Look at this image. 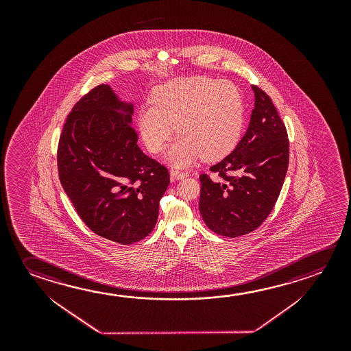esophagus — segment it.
Returning a JSON list of instances; mask_svg holds the SVG:
<instances>
[{"mask_svg": "<svg viewBox=\"0 0 351 351\" xmlns=\"http://www.w3.org/2000/svg\"><path fill=\"white\" fill-rule=\"evenodd\" d=\"M170 176L173 180H181V178H187L189 173H182V171H178V170H171L170 171Z\"/></svg>", "mask_w": 351, "mask_h": 351, "instance_id": "esophagus-1", "label": "esophagus"}]
</instances>
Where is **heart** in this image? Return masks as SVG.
I'll return each mask as SVG.
<instances>
[{
	"label": "heart",
	"instance_id": "1",
	"mask_svg": "<svg viewBox=\"0 0 351 351\" xmlns=\"http://www.w3.org/2000/svg\"><path fill=\"white\" fill-rule=\"evenodd\" d=\"M243 120L240 89L206 75L176 78L156 88L153 103L142 105L137 116L143 143L154 154L167 148L178 130L181 136L167 154L175 167H187L199 156L213 161L229 154Z\"/></svg>",
	"mask_w": 351,
	"mask_h": 351
}]
</instances>
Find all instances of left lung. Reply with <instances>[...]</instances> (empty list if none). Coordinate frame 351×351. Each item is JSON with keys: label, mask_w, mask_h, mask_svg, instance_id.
I'll use <instances>...</instances> for the list:
<instances>
[{"label": "left lung", "mask_w": 351, "mask_h": 351, "mask_svg": "<svg viewBox=\"0 0 351 351\" xmlns=\"http://www.w3.org/2000/svg\"><path fill=\"white\" fill-rule=\"evenodd\" d=\"M254 109L235 149L210 167L220 180L202 173L199 212L210 230L226 237L246 235L265 221L282 191L289 165L287 128L271 99L252 86Z\"/></svg>", "instance_id": "obj_1"}]
</instances>
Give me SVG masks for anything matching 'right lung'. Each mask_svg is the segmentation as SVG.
<instances>
[{
	"instance_id": "obj_1",
	"label": "right lung",
	"mask_w": 351,
	"mask_h": 351,
	"mask_svg": "<svg viewBox=\"0 0 351 351\" xmlns=\"http://www.w3.org/2000/svg\"><path fill=\"white\" fill-rule=\"evenodd\" d=\"M133 104L100 84L75 104L60 137V181L97 235L131 245L149 235L170 184L167 167L145 156L132 126Z\"/></svg>"
}]
</instances>
